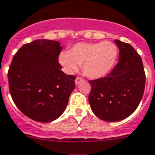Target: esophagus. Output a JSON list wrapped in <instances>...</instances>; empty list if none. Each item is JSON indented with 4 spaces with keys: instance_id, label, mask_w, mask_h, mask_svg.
<instances>
[{
    "instance_id": "obj_1",
    "label": "esophagus",
    "mask_w": 155,
    "mask_h": 155,
    "mask_svg": "<svg viewBox=\"0 0 155 155\" xmlns=\"http://www.w3.org/2000/svg\"><path fill=\"white\" fill-rule=\"evenodd\" d=\"M83 79H82L81 77H79V76H78V77H76V79H75V85L77 86V85H79V84H80V83H81L82 81H83Z\"/></svg>"
}]
</instances>
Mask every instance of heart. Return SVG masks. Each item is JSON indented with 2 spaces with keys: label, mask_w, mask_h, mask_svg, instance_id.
I'll return each mask as SVG.
<instances>
[{
  "label": "heart",
  "mask_w": 155,
  "mask_h": 155,
  "mask_svg": "<svg viewBox=\"0 0 155 155\" xmlns=\"http://www.w3.org/2000/svg\"><path fill=\"white\" fill-rule=\"evenodd\" d=\"M117 53V48L111 41L80 42L71 46L68 52H61L59 62L68 72L76 70L79 64H82V69L86 75L92 79H99L113 68Z\"/></svg>",
  "instance_id": "1"
}]
</instances>
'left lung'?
Here are the masks:
<instances>
[{"label":"left lung","instance_id":"left-lung-1","mask_svg":"<svg viewBox=\"0 0 155 155\" xmlns=\"http://www.w3.org/2000/svg\"><path fill=\"white\" fill-rule=\"evenodd\" d=\"M119 62L106 76L89 80V103L106 121L125 119L137 109L143 95L146 75L141 57L132 45L116 39Z\"/></svg>","mask_w":155,"mask_h":155}]
</instances>
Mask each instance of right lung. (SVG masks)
<instances>
[{
	"label": "right lung",
	"instance_id": "right-lung-1",
	"mask_svg": "<svg viewBox=\"0 0 155 155\" xmlns=\"http://www.w3.org/2000/svg\"><path fill=\"white\" fill-rule=\"evenodd\" d=\"M57 41L37 39L24 44L14 55L8 71L9 92L24 115L38 122L61 115L75 87V76L61 71Z\"/></svg>",
	"mask_w": 155,
	"mask_h": 155
}]
</instances>
